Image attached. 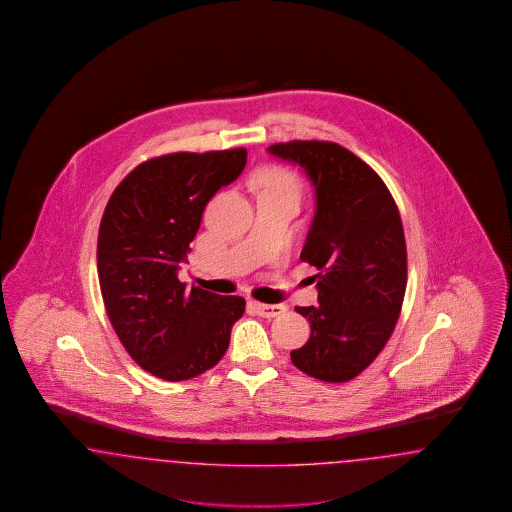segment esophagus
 <instances>
[{"label": "esophagus", "mask_w": 512, "mask_h": 512, "mask_svg": "<svg viewBox=\"0 0 512 512\" xmlns=\"http://www.w3.org/2000/svg\"><path fill=\"white\" fill-rule=\"evenodd\" d=\"M251 307L255 308V312L263 318H276L287 310L286 305H265V303H257V301H251Z\"/></svg>", "instance_id": "34e87169"}]
</instances>
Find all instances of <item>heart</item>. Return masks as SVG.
I'll return each mask as SVG.
<instances>
[{
  "label": "heart",
  "instance_id": "b5f03b06",
  "mask_svg": "<svg viewBox=\"0 0 512 512\" xmlns=\"http://www.w3.org/2000/svg\"><path fill=\"white\" fill-rule=\"evenodd\" d=\"M263 183L268 190H284V192H293V194H297V190H299L297 179L284 169L266 171Z\"/></svg>",
  "mask_w": 512,
  "mask_h": 512
}]
</instances>
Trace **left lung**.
I'll return each instance as SVG.
<instances>
[{
	"mask_svg": "<svg viewBox=\"0 0 512 512\" xmlns=\"http://www.w3.org/2000/svg\"><path fill=\"white\" fill-rule=\"evenodd\" d=\"M268 152L299 165L316 196L301 259L320 270V305L295 308L310 322V339L291 350V362L314 379L345 383L377 358L400 316L408 282L402 219L387 184L341 144L291 141Z\"/></svg>",
	"mask_w": 512,
	"mask_h": 512,
	"instance_id": "obj_1",
	"label": "left lung"
}]
</instances>
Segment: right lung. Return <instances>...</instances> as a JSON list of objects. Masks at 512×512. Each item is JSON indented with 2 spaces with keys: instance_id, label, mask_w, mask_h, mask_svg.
I'll list each match as a JSON object with an SVG mask.
<instances>
[{
  "instance_id": "obj_1",
  "label": "right lung",
  "mask_w": 512,
  "mask_h": 512,
  "mask_svg": "<svg viewBox=\"0 0 512 512\" xmlns=\"http://www.w3.org/2000/svg\"><path fill=\"white\" fill-rule=\"evenodd\" d=\"M246 148L177 152L135 167L110 196L97 270L110 324L129 356L165 381L213 368L246 301L179 282L205 205L244 171Z\"/></svg>"
}]
</instances>
